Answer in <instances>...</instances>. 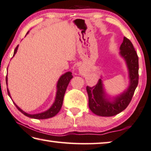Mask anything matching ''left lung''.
<instances>
[{
  "label": "left lung",
  "mask_w": 151,
  "mask_h": 151,
  "mask_svg": "<svg viewBox=\"0 0 151 151\" xmlns=\"http://www.w3.org/2000/svg\"><path fill=\"white\" fill-rule=\"evenodd\" d=\"M120 55L127 64L129 86L118 96L111 98L106 93L102 80L91 88L87 86L89 108L95 114L100 116H112L127 108L129 104L138 83V57L129 39L124 37L120 47Z\"/></svg>",
  "instance_id": "obj_1"
}]
</instances>
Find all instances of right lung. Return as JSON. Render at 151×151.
<instances>
[{
  "mask_svg": "<svg viewBox=\"0 0 151 151\" xmlns=\"http://www.w3.org/2000/svg\"><path fill=\"white\" fill-rule=\"evenodd\" d=\"M28 33L29 31L27 32V33ZM18 47H19V45H17L15 49H14L13 57L16 54ZM71 73H71V71H68V72H66L65 73L63 74V75L59 78V79L58 81V83H57V92H56L55 101H54L52 106H51V107L46 111H44V112H41V113L35 114H31L27 113L23 110H21V108H20L19 106L13 101L14 104L15 105V106L17 108V109H18L20 112L23 113L24 115H25L27 117L35 118V119H47V118H52L53 116H55L60 111L61 106H62L64 94H65V93L67 87H68L71 79L73 78ZM7 81H8V78H7V75H6V86H7ZM7 92H8V95L10 96V98H11L12 100V98L11 96V94H10L8 88H7Z\"/></svg>",
  "mask_w": 151,
  "mask_h": 151,
  "instance_id": "right-lung-1",
  "label": "right lung"
}]
</instances>
